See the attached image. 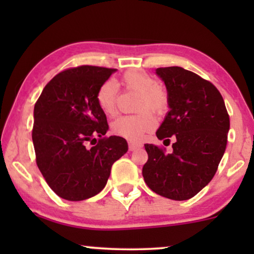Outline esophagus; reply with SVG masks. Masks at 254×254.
Here are the masks:
<instances>
[{
    "label": "esophagus",
    "mask_w": 254,
    "mask_h": 254,
    "mask_svg": "<svg viewBox=\"0 0 254 254\" xmlns=\"http://www.w3.org/2000/svg\"><path fill=\"white\" fill-rule=\"evenodd\" d=\"M142 144L139 143V142H136V141H129V149L130 150H136L138 149V148H141Z\"/></svg>",
    "instance_id": "esophagus-1"
}]
</instances>
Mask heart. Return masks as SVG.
Returning a JSON list of instances; mask_svg holds the SVG:
<instances>
[{"label": "heart", "instance_id": "1", "mask_svg": "<svg viewBox=\"0 0 254 254\" xmlns=\"http://www.w3.org/2000/svg\"><path fill=\"white\" fill-rule=\"evenodd\" d=\"M122 82L127 89L139 92L136 106L139 112L118 117L112 123V130L116 135L130 141H138L155 127L156 119L151 111L162 115L168 109V94L164 88L157 86L153 75L143 70H127L122 77ZM118 97V83L113 78H107L98 88L97 104L104 113L113 116L117 112Z\"/></svg>", "mask_w": 254, "mask_h": 254}]
</instances>
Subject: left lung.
I'll return each mask as SVG.
<instances>
[{
	"label": "left lung",
	"instance_id": "8db88e82",
	"mask_svg": "<svg viewBox=\"0 0 254 254\" xmlns=\"http://www.w3.org/2000/svg\"><path fill=\"white\" fill-rule=\"evenodd\" d=\"M168 93V111L156 131L173 150L144 144L148 161L142 170L148 188L174 200L190 199L216 173L227 145L229 115L223 98L210 81L180 66L157 68Z\"/></svg>",
	"mask_w": 254,
	"mask_h": 254
}]
</instances>
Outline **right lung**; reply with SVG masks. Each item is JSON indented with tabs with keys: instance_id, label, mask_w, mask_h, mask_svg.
I'll use <instances>...</instances> for the list:
<instances>
[{
	"instance_id": "1",
	"label": "right lung",
	"mask_w": 254,
	"mask_h": 254,
	"mask_svg": "<svg viewBox=\"0 0 254 254\" xmlns=\"http://www.w3.org/2000/svg\"><path fill=\"white\" fill-rule=\"evenodd\" d=\"M115 71L95 65L65 69L44 87L34 105L37 166L52 191L66 200L98 194L112 165L127 151L123 137L105 136L109 124L97 104L98 88Z\"/></svg>"
}]
</instances>
